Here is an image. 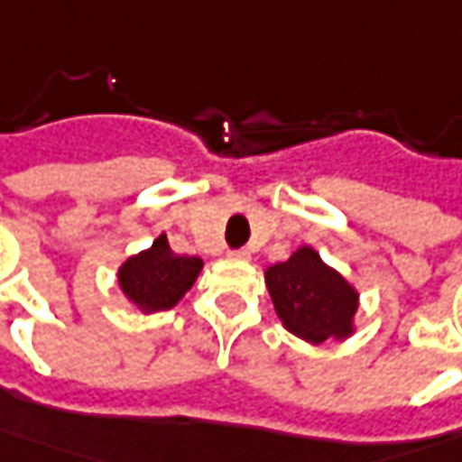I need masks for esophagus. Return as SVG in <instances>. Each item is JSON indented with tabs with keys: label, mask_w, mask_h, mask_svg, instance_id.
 I'll return each mask as SVG.
<instances>
[{
	"label": "esophagus",
	"mask_w": 462,
	"mask_h": 462,
	"mask_svg": "<svg viewBox=\"0 0 462 462\" xmlns=\"http://www.w3.org/2000/svg\"><path fill=\"white\" fill-rule=\"evenodd\" d=\"M230 255L235 261H251V251H245V248L243 251H232Z\"/></svg>",
	"instance_id": "1"
}]
</instances>
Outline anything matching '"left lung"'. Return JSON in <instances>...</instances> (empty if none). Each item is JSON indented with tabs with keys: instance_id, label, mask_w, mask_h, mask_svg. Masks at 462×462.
Listing matches in <instances>:
<instances>
[{
	"instance_id": "obj_1",
	"label": "left lung",
	"mask_w": 462,
	"mask_h": 462,
	"mask_svg": "<svg viewBox=\"0 0 462 462\" xmlns=\"http://www.w3.org/2000/svg\"><path fill=\"white\" fill-rule=\"evenodd\" d=\"M263 282L276 318L305 344L344 341L356 333L359 290L312 245H300L287 261L266 266Z\"/></svg>"
}]
</instances>
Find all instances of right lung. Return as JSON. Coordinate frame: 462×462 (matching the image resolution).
<instances>
[{
    "label": "right lung",
    "mask_w": 462,
    "mask_h": 462,
    "mask_svg": "<svg viewBox=\"0 0 462 462\" xmlns=\"http://www.w3.org/2000/svg\"><path fill=\"white\" fill-rule=\"evenodd\" d=\"M204 269L199 255H178L172 253L168 235H157L154 243L144 251L129 255L118 266V290L129 300L136 312L172 310L186 291L191 290Z\"/></svg>",
    "instance_id": "add662e5"
}]
</instances>
